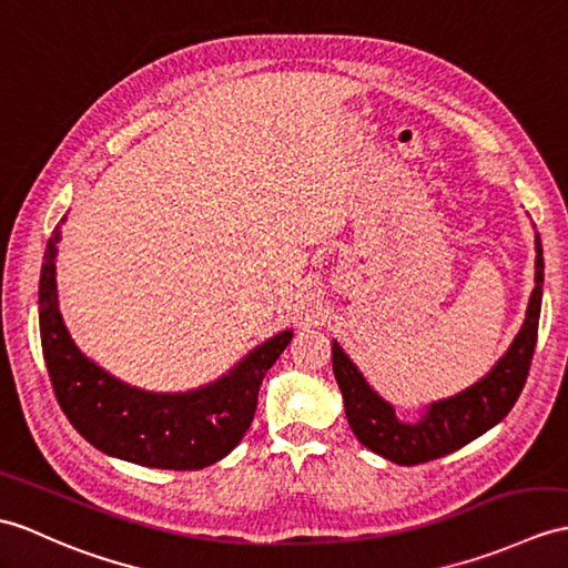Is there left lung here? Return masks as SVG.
<instances>
[{"label":"left lung","mask_w":568,"mask_h":568,"mask_svg":"<svg viewBox=\"0 0 568 568\" xmlns=\"http://www.w3.org/2000/svg\"><path fill=\"white\" fill-rule=\"evenodd\" d=\"M535 290L525 312V322L518 336L513 338L510 348L471 387L455 394V397L433 402L416 424H406V420L397 418L394 406L367 385L358 367L334 341V375L341 394H344L346 418L355 438L367 450L397 465H420L459 450V447L479 438L481 433L494 428L498 420L508 416L525 387L537 344L545 283V258L539 234H535Z\"/></svg>","instance_id":"1"}]
</instances>
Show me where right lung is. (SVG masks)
<instances>
[{
	"label": "right lung",
	"instance_id": "right-lung-1",
	"mask_svg": "<svg viewBox=\"0 0 568 568\" xmlns=\"http://www.w3.org/2000/svg\"><path fill=\"white\" fill-rule=\"evenodd\" d=\"M58 242L60 224L43 256L38 320L52 392L74 430L105 455L154 469H203L230 455L252 426L261 382L293 332L263 341L205 387L179 394L130 387L89 361L68 334L58 310Z\"/></svg>",
	"mask_w": 568,
	"mask_h": 568
}]
</instances>
